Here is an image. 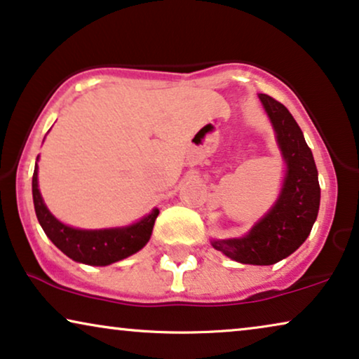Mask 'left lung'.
I'll return each instance as SVG.
<instances>
[{
	"instance_id": "1",
	"label": "left lung",
	"mask_w": 359,
	"mask_h": 359,
	"mask_svg": "<svg viewBox=\"0 0 359 359\" xmlns=\"http://www.w3.org/2000/svg\"><path fill=\"white\" fill-rule=\"evenodd\" d=\"M259 100L287 164L283 192L245 238L213 240L212 245L243 264L269 266L292 255L307 240L318 215L320 185L312 151L292 114L269 95L259 93Z\"/></svg>"
}]
</instances>
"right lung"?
<instances>
[{
	"label": "right lung",
	"mask_w": 359,
	"mask_h": 359,
	"mask_svg": "<svg viewBox=\"0 0 359 359\" xmlns=\"http://www.w3.org/2000/svg\"><path fill=\"white\" fill-rule=\"evenodd\" d=\"M32 198H34L37 219L47 238L70 259L88 266H108L142 250L149 241L154 222L159 215V210L154 208L141 222L126 228L76 229L67 226L52 217L42 202L41 192L37 189V164L32 175Z\"/></svg>",
	"instance_id": "right-lung-1"
}]
</instances>
